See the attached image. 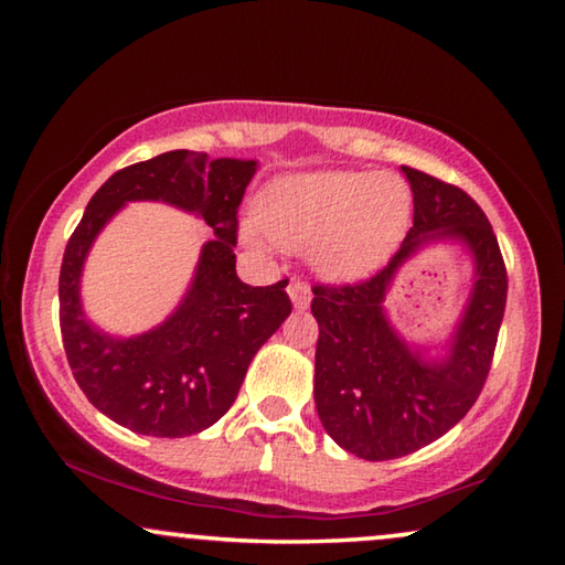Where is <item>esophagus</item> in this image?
Here are the masks:
<instances>
[{
    "mask_svg": "<svg viewBox=\"0 0 565 565\" xmlns=\"http://www.w3.org/2000/svg\"><path fill=\"white\" fill-rule=\"evenodd\" d=\"M289 296H291L296 309H306V306L311 303V289H309V284H303V281H291Z\"/></svg>",
    "mask_w": 565,
    "mask_h": 565,
    "instance_id": "obj_1",
    "label": "esophagus"
}]
</instances>
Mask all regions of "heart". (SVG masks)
Instances as JSON below:
<instances>
[{
  "label": "heart",
  "mask_w": 565,
  "mask_h": 565,
  "mask_svg": "<svg viewBox=\"0 0 565 565\" xmlns=\"http://www.w3.org/2000/svg\"><path fill=\"white\" fill-rule=\"evenodd\" d=\"M414 196L394 171H303L271 181L259 196V222L286 252L309 248L313 269L356 281L381 269L411 222ZM244 236L259 246L254 224Z\"/></svg>",
  "instance_id": "obj_1"
}]
</instances>
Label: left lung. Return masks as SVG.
<instances>
[{"instance_id":"left-lung-1","label":"left lung","mask_w":565,"mask_h":565,"mask_svg":"<svg viewBox=\"0 0 565 565\" xmlns=\"http://www.w3.org/2000/svg\"><path fill=\"white\" fill-rule=\"evenodd\" d=\"M414 191V226L376 276L347 286H313L319 321L313 401L343 451L388 461L441 438L471 406L489 376L505 309L509 276L499 242L463 189L404 167ZM463 243L475 259V289L444 358L426 360L401 340L383 311L395 271L418 247Z\"/></svg>"}]
</instances>
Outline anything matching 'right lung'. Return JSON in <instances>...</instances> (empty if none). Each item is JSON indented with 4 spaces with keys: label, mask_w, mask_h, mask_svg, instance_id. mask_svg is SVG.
<instances>
[{
    "label": "right lung",
    "mask_w": 565,
    "mask_h": 565,
    "mask_svg": "<svg viewBox=\"0 0 565 565\" xmlns=\"http://www.w3.org/2000/svg\"><path fill=\"white\" fill-rule=\"evenodd\" d=\"M254 159L167 151L119 169L92 196L66 244L60 271V327L76 384L104 416L129 431L181 438L216 424L236 401L246 369L291 313L286 284L248 286L236 276V226ZM127 201H164L215 228L195 281L157 330L117 340L81 311L78 279L93 238Z\"/></svg>",
    "instance_id": "1"
}]
</instances>
